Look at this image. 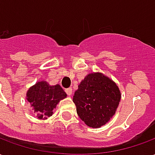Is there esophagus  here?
I'll return each mask as SVG.
<instances>
[{
	"mask_svg": "<svg viewBox=\"0 0 155 155\" xmlns=\"http://www.w3.org/2000/svg\"><path fill=\"white\" fill-rule=\"evenodd\" d=\"M65 92H66L67 95L71 96V94H72V89H71V88H68V89H66V90H65Z\"/></svg>",
	"mask_w": 155,
	"mask_h": 155,
	"instance_id": "34e87169",
	"label": "esophagus"
}]
</instances>
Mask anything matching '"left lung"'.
I'll list each match as a JSON object with an SVG mask.
<instances>
[{
    "label": "left lung",
    "instance_id": "left-lung-1",
    "mask_svg": "<svg viewBox=\"0 0 155 155\" xmlns=\"http://www.w3.org/2000/svg\"><path fill=\"white\" fill-rule=\"evenodd\" d=\"M120 98V91L114 81L97 72L89 74L81 81L73 101L78 115L85 124L100 128L115 114Z\"/></svg>",
    "mask_w": 155,
    "mask_h": 155
}]
</instances>
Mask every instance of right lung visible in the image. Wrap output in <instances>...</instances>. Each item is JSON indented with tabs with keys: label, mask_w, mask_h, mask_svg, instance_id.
<instances>
[{
	"label": "right lung",
	"mask_w": 155,
	"mask_h": 155,
	"mask_svg": "<svg viewBox=\"0 0 155 155\" xmlns=\"http://www.w3.org/2000/svg\"><path fill=\"white\" fill-rule=\"evenodd\" d=\"M67 94L60 84L50 85L46 81H39L30 88L26 100L40 120H45L53 114V110Z\"/></svg>",
	"instance_id": "1"
}]
</instances>
